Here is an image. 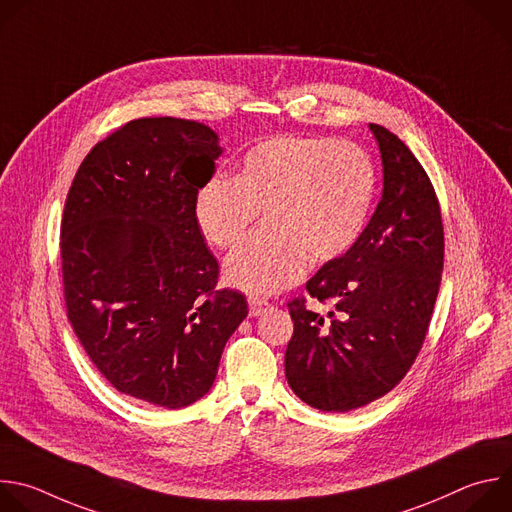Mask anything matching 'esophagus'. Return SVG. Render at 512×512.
<instances>
[{
    "label": "esophagus",
    "instance_id": "esophagus-1",
    "mask_svg": "<svg viewBox=\"0 0 512 512\" xmlns=\"http://www.w3.org/2000/svg\"><path fill=\"white\" fill-rule=\"evenodd\" d=\"M248 306H250V317H260L264 315L268 309H270V302L264 300V298H248Z\"/></svg>",
    "mask_w": 512,
    "mask_h": 512
}]
</instances>
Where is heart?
I'll list each match as a JSON object with an SVG mask.
<instances>
[{"mask_svg": "<svg viewBox=\"0 0 512 512\" xmlns=\"http://www.w3.org/2000/svg\"><path fill=\"white\" fill-rule=\"evenodd\" d=\"M375 197L369 155L353 143L325 137H272L254 145L236 177L216 175L195 195V224L208 244L234 248L224 264L230 286L252 296L276 294L304 272L306 256L331 262L347 254L365 230Z\"/></svg>", "mask_w": 512, "mask_h": 512, "instance_id": "obj_1", "label": "heart"}]
</instances>
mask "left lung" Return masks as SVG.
Listing matches in <instances>:
<instances>
[{"label":"left lung","instance_id":"obj_1","mask_svg":"<svg viewBox=\"0 0 512 512\" xmlns=\"http://www.w3.org/2000/svg\"><path fill=\"white\" fill-rule=\"evenodd\" d=\"M383 193L355 246L306 282L327 317L288 302L294 333L284 353L290 389L321 412H351L391 391L426 339L444 268L434 185L405 143L369 123Z\"/></svg>","mask_w":512,"mask_h":512}]
</instances>
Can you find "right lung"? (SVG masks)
<instances>
[{
    "mask_svg": "<svg viewBox=\"0 0 512 512\" xmlns=\"http://www.w3.org/2000/svg\"><path fill=\"white\" fill-rule=\"evenodd\" d=\"M224 153L201 123L137 119L92 147L66 197L60 258L68 321L117 391L167 410L214 385L246 296L220 266L193 203Z\"/></svg>",
    "mask_w": 512,
    "mask_h": 512,
    "instance_id": "obj_1",
    "label": "right lung"
}]
</instances>
